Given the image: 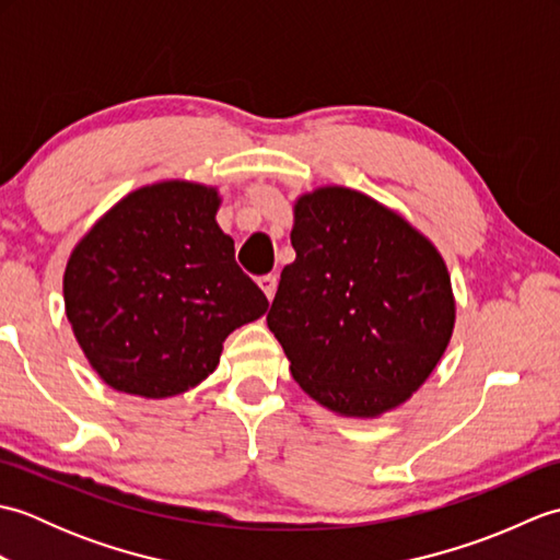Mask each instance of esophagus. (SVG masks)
<instances>
[{
    "mask_svg": "<svg viewBox=\"0 0 560 560\" xmlns=\"http://www.w3.org/2000/svg\"><path fill=\"white\" fill-rule=\"evenodd\" d=\"M257 283H259V289L265 291L267 301H271L273 293H277V277H271V273H267V277H261Z\"/></svg>",
    "mask_w": 560,
    "mask_h": 560,
    "instance_id": "obj_1",
    "label": "esophagus"
}]
</instances>
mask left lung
Wrapping results in <instances>:
<instances>
[{
    "label": "left lung",
    "mask_w": 560,
    "mask_h": 560,
    "mask_svg": "<svg viewBox=\"0 0 560 560\" xmlns=\"http://www.w3.org/2000/svg\"><path fill=\"white\" fill-rule=\"evenodd\" d=\"M291 245L267 325L295 383L349 419L401 407L455 329L443 255L401 213L341 185L295 199Z\"/></svg>",
    "instance_id": "left-lung-1"
}]
</instances>
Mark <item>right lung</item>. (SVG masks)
<instances>
[{
    "label": "right lung",
    "mask_w": 560,
    "mask_h": 560,
    "mask_svg": "<svg viewBox=\"0 0 560 560\" xmlns=\"http://www.w3.org/2000/svg\"><path fill=\"white\" fill-rule=\"evenodd\" d=\"M217 187L163 180L122 197L71 249L65 311L93 371L165 399L217 371L233 329L267 313L217 223Z\"/></svg>",
    "instance_id": "obj_1"
}]
</instances>
